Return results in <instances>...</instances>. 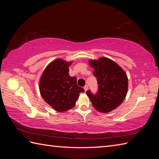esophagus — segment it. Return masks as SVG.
<instances>
[{"label": "esophagus", "mask_w": 159, "mask_h": 159, "mask_svg": "<svg viewBox=\"0 0 159 159\" xmlns=\"http://www.w3.org/2000/svg\"><path fill=\"white\" fill-rule=\"evenodd\" d=\"M84 90L86 91H87V90L88 89V86L87 85H85V86H84Z\"/></svg>", "instance_id": "esophagus-1"}]
</instances>
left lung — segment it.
<instances>
[{"label": "left lung", "instance_id": "left-lung-1", "mask_svg": "<svg viewBox=\"0 0 159 159\" xmlns=\"http://www.w3.org/2000/svg\"><path fill=\"white\" fill-rule=\"evenodd\" d=\"M89 64L94 69L98 91L93 94L86 91L93 107L102 113H108L118 107L125 98L128 89L127 74L117 64L107 57L90 60Z\"/></svg>", "mask_w": 159, "mask_h": 159}]
</instances>
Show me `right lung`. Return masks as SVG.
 Segmentation results:
<instances>
[{"label":"right lung","mask_w":159,"mask_h":159,"mask_svg":"<svg viewBox=\"0 0 159 159\" xmlns=\"http://www.w3.org/2000/svg\"><path fill=\"white\" fill-rule=\"evenodd\" d=\"M71 61L56 59L48 66L40 78V94L45 102L57 111L73 108L84 89L77 85L75 77L69 75Z\"/></svg>","instance_id":"right-lung-1"}]
</instances>
